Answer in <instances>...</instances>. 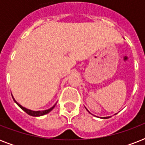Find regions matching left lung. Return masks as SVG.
<instances>
[{
  "mask_svg": "<svg viewBox=\"0 0 145 145\" xmlns=\"http://www.w3.org/2000/svg\"><path fill=\"white\" fill-rule=\"evenodd\" d=\"M86 110H87V109H86ZM88 112H89V113H90V112H89V110H88ZM90 114H91V113H90ZM109 117H102V119H108V118H109Z\"/></svg>",
  "mask_w": 145,
  "mask_h": 145,
  "instance_id": "obj_1",
  "label": "left lung"
}]
</instances>
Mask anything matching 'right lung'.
<instances>
[{
	"label": "right lung",
	"instance_id": "right-lung-1",
	"mask_svg": "<svg viewBox=\"0 0 145 145\" xmlns=\"http://www.w3.org/2000/svg\"><path fill=\"white\" fill-rule=\"evenodd\" d=\"M12 99H13V100H14V101L16 102V103L17 104V105L19 106V108H21V109H22V110L25 111V113H27L28 114L31 115V116H32V117H40V116H43V115H45L46 114H48V113H50L51 110L54 108V107L56 106V105H54L52 106V108H50V109H48V110H30V109H28V108H25V107H22V106L20 105V104H19L18 102H17L16 100H15V99L13 98V96L12 95Z\"/></svg>",
	"mask_w": 145,
	"mask_h": 145
}]
</instances>
